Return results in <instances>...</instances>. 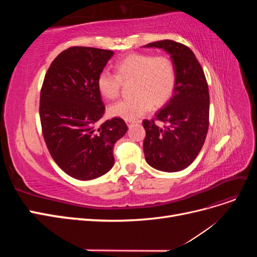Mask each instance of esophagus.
Returning a JSON list of instances; mask_svg holds the SVG:
<instances>
[{"instance_id":"obj_1","label":"esophagus","mask_w":257,"mask_h":257,"mask_svg":"<svg viewBox=\"0 0 257 257\" xmlns=\"http://www.w3.org/2000/svg\"><path fill=\"white\" fill-rule=\"evenodd\" d=\"M125 122H126V124H127L128 126H131L132 124H133V123L135 122V120H125Z\"/></svg>"}]
</instances>
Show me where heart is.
I'll return each instance as SVG.
<instances>
[{
  "label": "heart",
  "mask_w": 257,
  "mask_h": 257,
  "mask_svg": "<svg viewBox=\"0 0 257 257\" xmlns=\"http://www.w3.org/2000/svg\"><path fill=\"white\" fill-rule=\"evenodd\" d=\"M115 75L102 72L97 78V90L106 99L119 95L122 82L133 81L132 95L109 107V113L125 120H135L153 108L164 106L172 97L177 74L173 60L167 56L132 53L114 65Z\"/></svg>",
  "instance_id": "heart-1"
}]
</instances>
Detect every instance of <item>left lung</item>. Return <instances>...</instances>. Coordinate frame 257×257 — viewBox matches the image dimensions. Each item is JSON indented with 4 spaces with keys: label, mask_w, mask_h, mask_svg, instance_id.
Here are the masks:
<instances>
[{
    "label": "left lung",
    "mask_w": 257,
    "mask_h": 257,
    "mask_svg": "<svg viewBox=\"0 0 257 257\" xmlns=\"http://www.w3.org/2000/svg\"><path fill=\"white\" fill-rule=\"evenodd\" d=\"M148 48L165 50L176 66V87L173 96L155 113V120H144L146 130L144 152L148 164L166 173L190 166L206 141L209 127V90L203 68L195 54L185 45L160 41Z\"/></svg>",
    "instance_id": "8db88e82"
}]
</instances>
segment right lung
<instances>
[{
  "label": "right lung",
  "instance_id": "right-lung-1",
  "mask_svg": "<svg viewBox=\"0 0 257 257\" xmlns=\"http://www.w3.org/2000/svg\"><path fill=\"white\" fill-rule=\"evenodd\" d=\"M113 51L71 47L53 60L41 91L40 116L45 143L58 166L78 180H92L112 168L113 146L127 132L121 118L97 126L105 106L98 75Z\"/></svg>",
  "mask_w": 257,
  "mask_h": 257
}]
</instances>
